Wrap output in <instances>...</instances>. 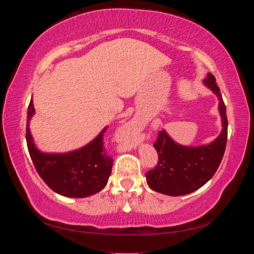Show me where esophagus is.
I'll return each instance as SVG.
<instances>
[{
    "instance_id": "esophagus-1",
    "label": "esophagus",
    "mask_w": 254,
    "mask_h": 254,
    "mask_svg": "<svg viewBox=\"0 0 254 254\" xmlns=\"http://www.w3.org/2000/svg\"><path fill=\"white\" fill-rule=\"evenodd\" d=\"M130 128L132 131H140L142 128V123L137 121V120H133L130 123Z\"/></svg>"
}]
</instances>
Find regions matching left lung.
<instances>
[{
  "mask_svg": "<svg viewBox=\"0 0 254 254\" xmlns=\"http://www.w3.org/2000/svg\"><path fill=\"white\" fill-rule=\"evenodd\" d=\"M204 84L218 97L223 130L212 143L185 147L176 143L165 130L158 133L153 147L158 152L156 168L145 174L149 187L169 196H182L197 190L213 177L224 156L227 140L226 107L215 77L208 72Z\"/></svg>",
  "mask_w": 254,
  "mask_h": 254,
  "instance_id": "8db88e82",
  "label": "left lung"
}]
</instances>
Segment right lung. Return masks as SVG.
<instances>
[{"label":"right lung","mask_w":254,"mask_h":254,"mask_svg":"<svg viewBox=\"0 0 254 254\" xmlns=\"http://www.w3.org/2000/svg\"><path fill=\"white\" fill-rule=\"evenodd\" d=\"M34 114L32 98L28 107L27 144L30 157L42 180L58 194L84 198L101 191L111 175L113 159L107 156L103 147V128L92 142L75 151L66 153L41 152L33 143L29 123Z\"/></svg>","instance_id":"add662e5"}]
</instances>
